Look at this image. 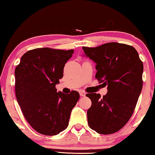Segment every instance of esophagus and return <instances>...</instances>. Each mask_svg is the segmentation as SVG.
<instances>
[{
    "label": "esophagus",
    "mask_w": 155,
    "mask_h": 155,
    "mask_svg": "<svg viewBox=\"0 0 155 155\" xmlns=\"http://www.w3.org/2000/svg\"><path fill=\"white\" fill-rule=\"evenodd\" d=\"M79 93H80V95L81 97H84L85 95H86V93H85L84 91H80Z\"/></svg>",
    "instance_id": "34e87169"
}]
</instances>
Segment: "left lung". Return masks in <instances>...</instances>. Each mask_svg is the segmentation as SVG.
Returning <instances> with one entry per match:
<instances>
[{
  "label": "left lung",
  "instance_id": "8db88e82",
  "mask_svg": "<svg viewBox=\"0 0 155 155\" xmlns=\"http://www.w3.org/2000/svg\"><path fill=\"white\" fill-rule=\"evenodd\" d=\"M86 56L96 63L95 78L107 86V93H88L92 104L88 124L100 134L116 133L131 117L143 88V64L131 45L116 42L95 48L83 47Z\"/></svg>",
  "mask_w": 155,
  "mask_h": 155
}]
</instances>
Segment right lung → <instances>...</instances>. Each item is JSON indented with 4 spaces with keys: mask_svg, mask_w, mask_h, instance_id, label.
Listing matches in <instances>:
<instances>
[{
    "mask_svg": "<svg viewBox=\"0 0 155 155\" xmlns=\"http://www.w3.org/2000/svg\"><path fill=\"white\" fill-rule=\"evenodd\" d=\"M74 52L50 48L31 50L15 68L17 100L26 120L39 134L55 136L68 126L79 93H58L55 86Z\"/></svg>",
    "mask_w": 155,
    "mask_h": 155,
    "instance_id": "obj_1",
    "label": "right lung"
}]
</instances>
